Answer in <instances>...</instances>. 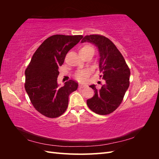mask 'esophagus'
<instances>
[{"label": "esophagus", "mask_w": 159, "mask_h": 159, "mask_svg": "<svg viewBox=\"0 0 159 159\" xmlns=\"http://www.w3.org/2000/svg\"><path fill=\"white\" fill-rule=\"evenodd\" d=\"M85 86V85H83V84H80V87H79V89H81V88H84Z\"/></svg>", "instance_id": "1"}]
</instances>
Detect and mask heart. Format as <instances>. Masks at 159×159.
<instances>
[{"instance_id":"heart-1","label":"heart","mask_w":159,"mask_h":159,"mask_svg":"<svg viewBox=\"0 0 159 159\" xmlns=\"http://www.w3.org/2000/svg\"><path fill=\"white\" fill-rule=\"evenodd\" d=\"M89 52H94L93 47L91 44H84L80 48V55L85 54V53H88ZM88 75H89V74H88V71L81 70V71L77 72L75 76V78L78 80H79L80 81H84L86 80V79H87V78L88 77Z\"/></svg>"}]
</instances>
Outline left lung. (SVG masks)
<instances>
[{"instance_id":"8db88e82","label":"left lung","mask_w":159,"mask_h":159,"mask_svg":"<svg viewBox=\"0 0 159 159\" xmlns=\"http://www.w3.org/2000/svg\"><path fill=\"white\" fill-rule=\"evenodd\" d=\"M85 42L98 47L100 78L105 81L101 89L96 88L95 85L89 86L95 91V95L87 100V105L95 113L108 115L122 102L130 84V69L121 53L108 38L99 34L87 35L81 40Z\"/></svg>"}]
</instances>
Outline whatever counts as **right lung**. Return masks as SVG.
<instances>
[{
    "instance_id": "obj_1",
    "label": "right lung",
    "mask_w": 159,
    "mask_h": 159,
    "mask_svg": "<svg viewBox=\"0 0 159 159\" xmlns=\"http://www.w3.org/2000/svg\"><path fill=\"white\" fill-rule=\"evenodd\" d=\"M82 38V35L50 36L38 47L25 70L26 93L34 107L45 117L56 118L63 114L68 106L70 94L78 89V84L73 80L59 88L57 78L67 53Z\"/></svg>"
}]
</instances>
